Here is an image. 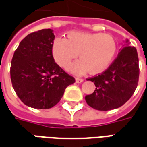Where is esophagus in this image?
Listing matches in <instances>:
<instances>
[{
  "label": "esophagus",
  "instance_id": "obj_1",
  "mask_svg": "<svg viewBox=\"0 0 147 147\" xmlns=\"http://www.w3.org/2000/svg\"><path fill=\"white\" fill-rule=\"evenodd\" d=\"M75 80H76V82H77V83H82V82H84V79L80 78H76Z\"/></svg>",
  "mask_w": 147,
  "mask_h": 147
}]
</instances>
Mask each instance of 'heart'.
<instances>
[{
	"instance_id": "obj_1",
	"label": "heart",
	"mask_w": 147,
	"mask_h": 147,
	"mask_svg": "<svg viewBox=\"0 0 147 147\" xmlns=\"http://www.w3.org/2000/svg\"><path fill=\"white\" fill-rule=\"evenodd\" d=\"M51 50L55 62L62 67H67L79 55L81 59L69 67L72 73L82 74L89 70L92 74H97L111 64L117 46L109 34L70 32L67 38H55Z\"/></svg>"
}]
</instances>
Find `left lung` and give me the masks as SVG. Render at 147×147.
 <instances>
[{
    "label": "left lung",
    "instance_id": "1",
    "mask_svg": "<svg viewBox=\"0 0 147 147\" xmlns=\"http://www.w3.org/2000/svg\"><path fill=\"white\" fill-rule=\"evenodd\" d=\"M139 76L138 53L127 40L118 56L103 74L88 79L94 82L95 91L85 96L90 107L99 111L118 109L131 97Z\"/></svg>",
    "mask_w": 147,
    "mask_h": 147
}]
</instances>
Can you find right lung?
<instances>
[{
	"label": "right lung",
	"mask_w": 147,
	"mask_h": 147,
	"mask_svg": "<svg viewBox=\"0 0 147 147\" xmlns=\"http://www.w3.org/2000/svg\"><path fill=\"white\" fill-rule=\"evenodd\" d=\"M54 39L52 29L31 33L20 42L12 57V87L21 101L33 109L54 107L66 87L75 82L55 63L51 50Z\"/></svg>",
	"instance_id": "right-lung-1"
}]
</instances>
